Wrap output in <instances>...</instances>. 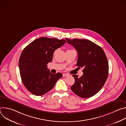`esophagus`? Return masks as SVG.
Listing matches in <instances>:
<instances>
[{
    "instance_id": "esophagus-1",
    "label": "esophagus",
    "mask_w": 126,
    "mask_h": 126,
    "mask_svg": "<svg viewBox=\"0 0 126 126\" xmlns=\"http://www.w3.org/2000/svg\"><path fill=\"white\" fill-rule=\"evenodd\" d=\"M69 75L67 74H66V73H63V77H67Z\"/></svg>"
}]
</instances>
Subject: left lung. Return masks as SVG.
Here are the masks:
<instances>
[{"instance_id":"8db88e82","label":"left lung","mask_w":126,"mask_h":126,"mask_svg":"<svg viewBox=\"0 0 126 126\" xmlns=\"http://www.w3.org/2000/svg\"><path fill=\"white\" fill-rule=\"evenodd\" d=\"M67 42L77 51L76 66L83 68V75H73L75 83L71 89L82 98H88L97 94L105 84L108 76L109 64L103 49L87 39L66 38Z\"/></svg>"}]
</instances>
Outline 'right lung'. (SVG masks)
<instances>
[{
	"label": "right lung",
	"mask_w": 126,
	"mask_h": 126,
	"mask_svg": "<svg viewBox=\"0 0 126 126\" xmlns=\"http://www.w3.org/2000/svg\"><path fill=\"white\" fill-rule=\"evenodd\" d=\"M66 43L64 39L41 37L22 51L19 60L20 74L24 86L33 95L47 93L62 77L61 73H51L47 65L52 60L55 50Z\"/></svg>",
	"instance_id": "right-lung-1"
}]
</instances>
